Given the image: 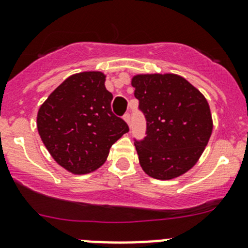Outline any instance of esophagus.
Masks as SVG:
<instances>
[{
	"label": "esophagus",
	"instance_id": "esophagus-1",
	"mask_svg": "<svg viewBox=\"0 0 248 248\" xmlns=\"http://www.w3.org/2000/svg\"><path fill=\"white\" fill-rule=\"evenodd\" d=\"M124 120L127 122V124H128V126H131V113H128V112L124 113Z\"/></svg>",
	"mask_w": 248,
	"mask_h": 248
}]
</instances>
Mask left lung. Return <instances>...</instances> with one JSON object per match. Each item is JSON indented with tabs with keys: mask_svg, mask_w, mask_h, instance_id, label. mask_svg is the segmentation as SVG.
Instances as JSON below:
<instances>
[{
	"mask_svg": "<svg viewBox=\"0 0 248 248\" xmlns=\"http://www.w3.org/2000/svg\"><path fill=\"white\" fill-rule=\"evenodd\" d=\"M132 86L147 124L146 137L135 140L140 167L155 179L179 177L198 162L213 132L206 99L175 74L136 75Z\"/></svg>",
	"mask_w": 248,
	"mask_h": 248,
	"instance_id": "left-lung-1",
	"label": "left lung"
}]
</instances>
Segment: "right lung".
<instances>
[{
  "label": "right lung",
  "mask_w": 248,
  "mask_h": 248,
  "mask_svg": "<svg viewBox=\"0 0 248 248\" xmlns=\"http://www.w3.org/2000/svg\"><path fill=\"white\" fill-rule=\"evenodd\" d=\"M101 71L64 80L39 108L38 132L55 162L74 174L104 164L110 148L129 128L111 110L112 93Z\"/></svg>",
  "instance_id": "1"
}]
</instances>
